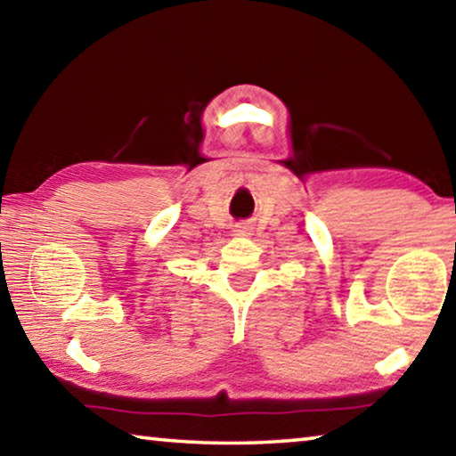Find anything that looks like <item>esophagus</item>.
Instances as JSON below:
<instances>
[{"mask_svg": "<svg viewBox=\"0 0 456 456\" xmlns=\"http://www.w3.org/2000/svg\"><path fill=\"white\" fill-rule=\"evenodd\" d=\"M250 230H252L250 224L240 222V224H236V228L232 230V232H234V236H248Z\"/></svg>", "mask_w": 456, "mask_h": 456, "instance_id": "34e87169", "label": "esophagus"}]
</instances>
